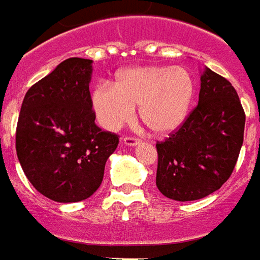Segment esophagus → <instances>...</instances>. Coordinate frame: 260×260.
Wrapping results in <instances>:
<instances>
[{
	"label": "esophagus",
	"instance_id": "1",
	"mask_svg": "<svg viewBox=\"0 0 260 260\" xmlns=\"http://www.w3.org/2000/svg\"><path fill=\"white\" fill-rule=\"evenodd\" d=\"M123 143H124L126 145H136L140 143V139L134 137V136H127V137L123 139Z\"/></svg>",
	"mask_w": 260,
	"mask_h": 260
}]
</instances>
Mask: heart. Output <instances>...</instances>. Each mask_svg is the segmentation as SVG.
<instances>
[{"label": "heart", "instance_id": "1", "mask_svg": "<svg viewBox=\"0 0 260 260\" xmlns=\"http://www.w3.org/2000/svg\"><path fill=\"white\" fill-rule=\"evenodd\" d=\"M194 93V78L186 68L143 66L123 70L113 86H98L92 105L98 120L109 130L128 123L139 106L140 119L152 133L168 134L183 124Z\"/></svg>", "mask_w": 260, "mask_h": 260}]
</instances>
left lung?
<instances>
[{
	"label": "left lung",
	"mask_w": 260,
	"mask_h": 260,
	"mask_svg": "<svg viewBox=\"0 0 260 260\" xmlns=\"http://www.w3.org/2000/svg\"><path fill=\"white\" fill-rule=\"evenodd\" d=\"M200 81L198 106L179 128L156 141V187L178 202L218 190L233 174L244 143L245 112L235 88L210 68Z\"/></svg>",
	"instance_id": "8db88e82"
}]
</instances>
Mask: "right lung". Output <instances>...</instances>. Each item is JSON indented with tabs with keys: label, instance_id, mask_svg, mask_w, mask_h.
<instances>
[{
	"label": "right lung",
	"instance_id": "1",
	"mask_svg": "<svg viewBox=\"0 0 260 260\" xmlns=\"http://www.w3.org/2000/svg\"><path fill=\"white\" fill-rule=\"evenodd\" d=\"M92 60L73 57L27 89L16 124V155L33 187L60 203L85 200L104 179L119 136L95 124Z\"/></svg>",
	"mask_w": 260,
	"mask_h": 260
}]
</instances>
